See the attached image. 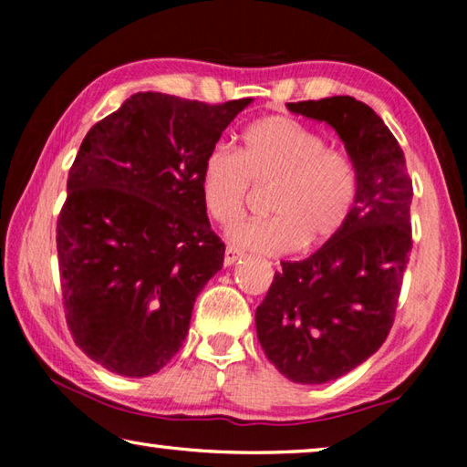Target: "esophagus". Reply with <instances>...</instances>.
Returning a JSON list of instances; mask_svg holds the SVG:
<instances>
[{"label":"esophagus","mask_w":467,"mask_h":467,"mask_svg":"<svg viewBox=\"0 0 467 467\" xmlns=\"http://www.w3.org/2000/svg\"><path fill=\"white\" fill-rule=\"evenodd\" d=\"M241 255H243V253L239 249L233 247V244H228L226 251H224V265H233L236 259H241Z\"/></svg>","instance_id":"1"}]
</instances>
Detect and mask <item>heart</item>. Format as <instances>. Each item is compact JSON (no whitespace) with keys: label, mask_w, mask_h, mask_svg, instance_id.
<instances>
[{"label":"heart","mask_w":467,"mask_h":467,"mask_svg":"<svg viewBox=\"0 0 467 467\" xmlns=\"http://www.w3.org/2000/svg\"><path fill=\"white\" fill-rule=\"evenodd\" d=\"M274 216L243 224L234 243L259 253H284L321 244L342 231L360 195L354 158L327 148L326 138L288 115H270L243 130L239 150L214 146L200 171L205 212L220 226L243 220L253 185H272Z\"/></svg>","instance_id":"1"}]
</instances>
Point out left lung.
Here are the masks:
<instances>
[{
    "label": "left lung",
    "instance_id": "1",
    "mask_svg": "<svg viewBox=\"0 0 467 467\" xmlns=\"http://www.w3.org/2000/svg\"><path fill=\"white\" fill-rule=\"evenodd\" d=\"M292 113L326 121L360 172L352 218L334 239L282 270L255 311L267 360L290 381L319 385L350 373L385 342L412 249V179L398 140L352 97L300 100Z\"/></svg>",
    "mask_w": 467,
    "mask_h": 467
}]
</instances>
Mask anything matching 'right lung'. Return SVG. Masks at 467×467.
<instances>
[{"label":"right lung","instance_id":"obj_1","mask_svg":"<svg viewBox=\"0 0 467 467\" xmlns=\"http://www.w3.org/2000/svg\"><path fill=\"white\" fill-rule=\"evenodd\" d=\"M249 102L138 92L86 133L57 218V262L74 342L110 373L154 375L183 346L195 296L224 262L202 162Z\"/></svg>","mask_w":467,"mask_h":467}]
</instances>
